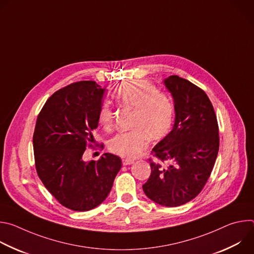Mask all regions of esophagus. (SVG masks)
<instances>
[{
  "label": "esophagus",
  "mask_w": 254,
  "mask_h": 254,
  "mask_svg": "<svg viewBox=\"0 0 254 254\" xmlns=\"http://www.w3.org/2000/svg\"><path fill=\"white\" fill-rule=\"evenodd\" d=\"M123 165L124 166H127V165H131V164H133V160H131V159H123Z\"/></svg>",
  "instance_id": "34e87169"
}]
</instances>
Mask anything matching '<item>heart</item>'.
<instances>
[{"instance_id": "b5f03b06", "label": "heart", "mask_w": 254, "mask_h": 254, "mask_svg": "<svg viewBox=\"0 0 254 254\" xmlns=\"http://www.w3.org/2000/svg\"><path fill=\"white\" fill-rule=\"evenodd\" d=\"M118 102L133 111L131 130L117 133L108 141V149L120 157L132 159L148 147L149 137L160 139L168 134L174 122V106L171 99L151 82L138 79L124 83L116 90ZM98 123L111 128L115 113L108 103L98 111Z\"/></svg>"}]
</instances>
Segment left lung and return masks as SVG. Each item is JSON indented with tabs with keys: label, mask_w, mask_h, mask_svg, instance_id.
I'll list each match as a JSON object with an SVG mask.
<instances>
[{
	"label": "left lung",
	"mask_w": 254,
	"mask_h": 254,
	"mask_svg": "<svg viewBox=\"0 0 254 254\" xmlns=\"http://www.w3.org/2000/svg\"><path fill=\"white\" fill-rule=\"evenodd\" d=\"M164 82L174 97L175 124L152 151V173L142 190L160 205L177 207L194 199L207 183L219 151V128L203 89L178 75Z\"/></svg>",
	"instance_id": "8db88e82"
}]
</instances>
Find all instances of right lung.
Segmentation results:
<instances>
[{"label":"right lung","instance_id":"add662e5","mask_svg":"<svg viewBox=\"0 0 254 254\" xmlns=\"http://www.w3.org/2000/svg\"><path fill=\"white\" fill-rule=\"evenodd\" d=\"M104 90L94 81L71 83L47 99L36 122V171L52 196L73 211L102 203L122 168L120 157L110 153L97 162L82 159L86 148L96 143L93 131ZM96 147L103 149V144Z\"/></svg>","mask_w":254,"mask_h":254}]
</instances>
